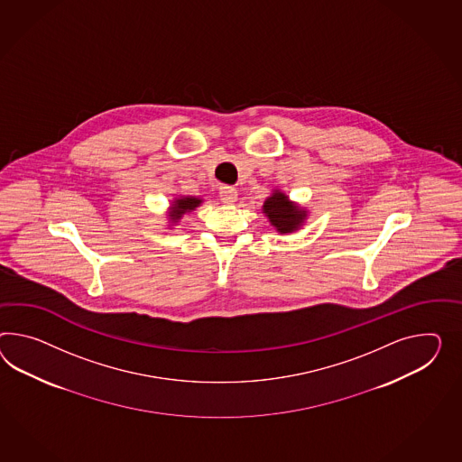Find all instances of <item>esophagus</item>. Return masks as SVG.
Returning <instances> with one entry per match:
<instances>
[{"label": "esophagus", "mask_w": 462, "mask_h": 462, "mask_svg": "<svg viewBox=\"0 0 462 462\" xmlns=\"http://www.w3.org/2000/svg\"><path fill=\"white\" fill-rule=\"evenodd\" d=\"M219 198L225 204H235L237 201V190L233 186H221Z\"/></svg>", "instance_id": "esophagus-1"}]
</instances>
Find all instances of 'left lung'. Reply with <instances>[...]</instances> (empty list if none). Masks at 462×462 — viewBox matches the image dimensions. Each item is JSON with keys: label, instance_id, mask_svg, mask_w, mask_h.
<instances>
[{"label": "left lung", "instance_id": "1", "mask_svg": "<svg viewBox=\"0 0 462 462\" xmlns=\"http://www.w3.org/2000/svg\"><path fill=\"white\" fill-rule=\"evenodd\" d=\"M263 213L268 216L273 227L280 235L293 233L307 219V209L296 206L284 192L278 189L273 190L272 196L263 204Z\"/></svg>", "mask_w": 462, "mask_h": 462}]
</instances>
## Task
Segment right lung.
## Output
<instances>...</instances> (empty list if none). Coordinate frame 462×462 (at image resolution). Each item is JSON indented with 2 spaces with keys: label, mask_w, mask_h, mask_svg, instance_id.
Instances as JSON below:
<instances>
[{
  "label": "right lung",
  "mask_w": 462,
  "mask_h": 462,
  "mask_svg": "<svg viewBox=\"0 0 462 462\" xmlns=\"http://www.w3.org/2000/svg\"><path fill=\"white\" fill-rule=\"evenodd\" d=\"M201 198H192V196H180L176 198L171 204V211H169V219L171 223H179L180 217L186 213L194 211L198 206H201Z\"/></svg>",
  "instance_id": "obj_1"
}]
</instances>
